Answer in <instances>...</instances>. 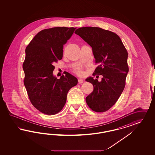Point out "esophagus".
Returning <instances> with one entry per match:
<instances>
[{
    "label": "esophagus",
    "instance_id": "34e87169",
    "mask_svg": "<svg viewBox=\"0 0 155 155\" xmlns=\"http://www.w3.org/2000/svg\"><path fill=\"white\" fill-rule=\"evenodd\" d=\"M78 81L79 84H82L84 82V80H82V79H81V78H78Z\"/></svg>",
    "mask_w": 155,
    "mask_h": 155
}]
</instances>
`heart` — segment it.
I'll return each mask as SVG.
<instances>
[{
  "label": "heart",
  "instance_id": "obj_1",
  "mask_svg": "<svg viewBox=\"0 0 155 155\" xmlns=\"http://www.w3.org/2000/svg\"><path fill=\"white\" fill-rule=\"evenodd\" d=\"M76 73H77V74H78V75H82V71H81V69H78V70H77L76 71Z\"/></svg>",
  "mask_w": 155,
  "mask_h": 155
}]
</instances>
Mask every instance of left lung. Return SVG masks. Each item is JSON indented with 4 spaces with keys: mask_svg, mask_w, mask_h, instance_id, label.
I'll use <instances>...</instances> for the list:
<instances>
[{
    "mask_svg": "<svg viewBox=\"0 0 155 155\" xmlns=\"http://www.w3.org/2000/svg\"><path fill=\"white\" fill-rule=\"evenodd\" d=\"M74 33L92 48L95 62L99 64L94 73L103 76L100 82L91 77L86 79L94 86L93 91L86 98V103L95 112L106 111L124 89L129 70L127 50L116 33L102 28L82 27Z\"/></svg>",
    "mask_w": 155,
    "mask_h": 155,
    "instance_id": "8db88e82",
    "label": "left lung"
}]
</instances>
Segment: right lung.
Segmentation results:
<instances>
[{
	"label": "right lung",
	"mask_w": 155,
	"mask_h": 155,
	"mask_svg": "<svg viewBox=\"0 0 155 155\" xmlns=\"http://www.w3.org/2000/svg\"><path fill=\"white\" fill-rule=\"evenodd\" d=\"M75 29L64 27L44 29L25 49L24 86L33 106L45 114L59 113L65 104L69 90L78 84L77 78L69 73L60 79L53 74V62L62 59L64 45Z\"/></svg>",
	"instance_id": "add662e5"
}]
</instances>
